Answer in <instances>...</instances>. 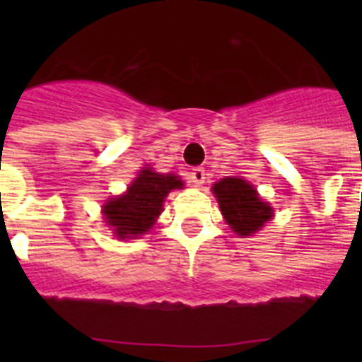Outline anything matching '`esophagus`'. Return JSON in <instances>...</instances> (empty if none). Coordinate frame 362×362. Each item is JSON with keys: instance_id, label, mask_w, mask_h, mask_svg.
Wrapping results in <instances>:
<instances>
[{"instance_id": "1", "label": "esophagus", "mask_w": 362, "mask_h": 362, "mask_svg": "<svg viewBox=\"0 0 362 362\" xmlns=\"http://www.w3.org/2000/svg\"><path fill=\"white\" fill-rule=\"evenodd\" d=\"M191 182L194 185H203L204 184V170H203V168H192V170H191Z\"/></svg>"}]
</instances>
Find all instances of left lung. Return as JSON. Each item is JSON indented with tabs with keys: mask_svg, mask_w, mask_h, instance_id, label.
<instances>
[{
	"mask_svg": "<svg viewBox=\"0 0 362 362\" xmlns=\"http://www.w3.org/2000/svg\"><path fill=\"white\" fill-rule=\"evenodd\" d=\"M214 194L229 228L238 236H250L272 218V206L242 178H222L214 184Z\"/></svg>",
	"mask_w": 362,
	"mask_h": 362,
	"instance_id": "8db88e82",
	"label": "left lung"
}]
</instances>
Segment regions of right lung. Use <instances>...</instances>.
Listing matches in <instances>:
<instances>
[{"label":"right lung","mask_w":362,"mask_h":362,"mask_svg":"<svg viewBox=\"0 0 362 362\" xmlns=\"http://www.w3.org/2000/svg\"><path fill=\"white\" fill-rule=\"evenodd\" d=\"M184 182L175 175L141 170L126 194L108 199L103 206L107 224L119 238L145 235L163 211L164 198L171 189H182Z\"/></svg>","instance_id":"1"}]
</instances>
